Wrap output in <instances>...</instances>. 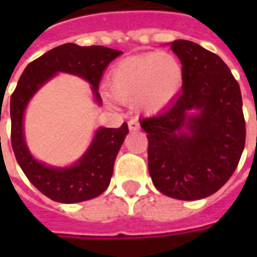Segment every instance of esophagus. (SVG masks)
Listing matches in <instances>:
<instances>
[{"label": "esophagus", "instance_id": "esophagus-1", "mask_svg": "<svg viewBox=\"0 0 257 257\" xmlns=\"http://www.w3.org/2000/svg\"><path fill=\"white\" fill-rule=\"evenodd\" d=\"M128 126H129V131H139L140 123L138 119H131V121L128 122Z\"/></svg>", "mask_w": 257, "mask_h": 257}]
</instances>
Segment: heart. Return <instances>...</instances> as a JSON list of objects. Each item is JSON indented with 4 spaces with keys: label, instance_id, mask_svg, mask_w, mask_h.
<instances>
[{
    "label": "heart",
    "instance_id": "obj_1",
    "mask_svg": "<svg viewBox=\"0 0 257 257\" xmlns=\"http://www.w3.org/2000/svg\"><path fill=\"white\" fill-rule=\"evenodd\" d=\"M183 82L179 60L169 53L149 52L121 60L108 75V90L121 103L139 101L158 111L176 96Z\"/></svg>",
    "mask_w": 257,
    "mask_h": 257
}]
</instances>
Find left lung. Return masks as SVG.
Listing matches in <instances>:
<instances>
[{"mask_svg":"<svg viewBox=\"0 0 257 257\" xmlns=\"http://www.w3.org/2000/svg\"><path fill=\"white\" fill-rule=\"evenodd\" d=\"M171 49L182 62V93L161 114L142 118L140 126L157 190L194 201L216 193L237 169L246 136L242 96L217 55L186 40L173 41Z\"/></svg>","mask_w":257,"mask_h":257,"instance_id":"left-lung-1","label":"left lung"}]
</instances>
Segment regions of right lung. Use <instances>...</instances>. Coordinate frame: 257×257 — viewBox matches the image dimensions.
<instances>
[{"mask_svg":"<svg viewBox=\"0 0 257 257\" xmlns=\"http://www.w3.org/2000/svg\"><path fill=\"white\" fill-rule=\"evenodd\" d=\"M121 51L106 47H79L63 44L27 64L16 89L11 96V143L16 161L31 184L48 198L74 204L96 198L110 184L117 154L129 129L126 122L119 128H100L81 160L71 168H51L36 161L26 147L23 114L31 96L58 71L75 74L93 88L96 100L101 103L99 82L108 63Z\"/></svg>","mask_w":257,"mask_h":257,"instance_id":"obj_1","label":"right lung"}]
</instances>
